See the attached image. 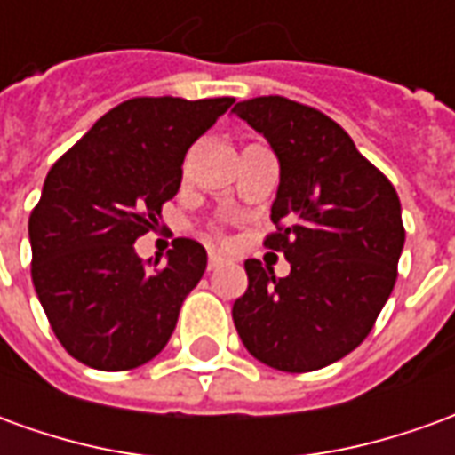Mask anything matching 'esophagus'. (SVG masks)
I'll return each instance as SVG.
<instances>
[{"label": "esophagus", "instance_id": "34e87169", "mask_svg": "<svg viewBox=\"0 0 455 455\" xmlns=\"http://www.w3.org/2000/svg\"><path fill=\"white\" fill-rule=\"evenodd\" d=\"M221 263H224V258L219 256V253H209V263H207L209 270H217V267L221 266Z\"/></svg>", "mask_w": 455, "mask_h": 455}]
</instances>
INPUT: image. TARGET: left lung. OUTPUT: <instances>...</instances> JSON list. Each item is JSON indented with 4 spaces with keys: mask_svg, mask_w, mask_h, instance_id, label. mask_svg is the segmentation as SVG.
Listing matches in <instances>:
<instances>
[{
    "mask_svg": "<svg viewBox=\"0 0 455 455\" xmlns=\"http://www.w3.org/2000/svg\"><path fill=\"white\" fill-rule=\"evenodd\" d=\"M231 112L263 133L280 163L270 219L290 275L246 260L248 290L234 324L248 353L275 371L309 372L341 361L371 334L387 302L404 246L390 180L351 136L312 107L256 97Z\"/></svg>",
    "mask_w": 455,
    "mask_h": 455,
    "instance_id": "left-lung-1",
    "label": "left lung"
}]
</instances>
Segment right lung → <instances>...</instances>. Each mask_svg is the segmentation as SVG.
<instances>
[{
	"instance_id": "add662e5",
	"label": "right lung",
	"mask_w": 455,
	"mask_h": 455,
	"mask_svg": "<svg viewBox=\"0 0 455 455\" xmlns=\"http://www.w3.org/2000/svg\"><path fill=\"white\" fill-rule=\"evenodd\" d=\"M231 104V97L129 100L94 121L45 175L28 219L31 277L58 341L84 365L139 368L175 331L207 251L175 238L165 266L150 270L133 243L178 195L189 146Z\"/></svg>"
}]
</instances>
